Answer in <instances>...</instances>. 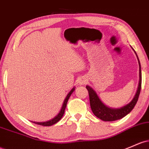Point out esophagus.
<instances>
[{
  "instance_id": "esophagus-1",
  "label": "esophagus",
  "mask_w": 149,
  "mask_h": 149,
  "mask_svg": "<svg viewBox=\"0 0 149 149\" xmlns=\"http://www.w3.org/2000/svg\"><path fill=\"white\" fill-rule=\"evenodd\" d=\"M86 83V80H85L84 78L83 79H81V81H79V84L80 85H85Z\"/></svg>"
}]
</instances>
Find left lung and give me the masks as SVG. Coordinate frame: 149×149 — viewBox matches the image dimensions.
<instances>
[{
    "instance_id": "left-lung-1",
    "label": "left lung",
    "mask_w": 149,
    "mask_h": 149,
    "mask_svg": "<svg viewBox=\"0 0 149 149\" xmlns=\"http://www.w3.org/2000/svg\"><path fill=\"white\" fill-rule=\"evenodd\" d=\"M132 49H133V48H132ZM135 54L136 55V52ZM136 57L138 58L139 64V86L133 100L131 101L130 103L126 104L124 107L117 109L110 108V107H107L105 104L102 103V102L99 98L95 91L92 88L90 87L89 86H86V88H87L88 94H89L90 104H91V109H92L93 114L100 120L105 121V122H112V121L120 120V119L123 118L124 117H125L126 115L130 113L131 111L134 109L136 104L141 88V64H140L139 60L137 55Z\"/></svg>"
}]
</instances>
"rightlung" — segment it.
<instances>
[{
	"label": "right lung",
	"mask_w": 149,
	"mask_h": 149,
	"mask_svg": "<svg viewBox=\"0 0 149 149\" xmlns=\"http://www.w3.org/2000/svg\"><path fill=\"white\" fill-rule=\"evenodd\" d=\"M75 91V87L72 88V90L71 91H70L69 93H68V94L67 95V96L66 97V98H65L64 101H63V105H62V107L61 109V110H60L59 113H58L57 115L55 117H54L53 119H52V120H49V121H47V122H32L33 123L36 124V125H42V126H45V127H49V126H52L53 125H54V124L57 123V122H58L62 118V117H63V114H64V112H65V109H66V104L67 102H68V99H69L70 96H71V95L73 93V91Z\"/></svg>",
	"instance_id": "1"
}]
</instances>
